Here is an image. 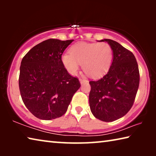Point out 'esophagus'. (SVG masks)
<instances>
[{
    "label": "esophagus",
    "instance_id": "esophagus-1",
    "mask_svg": "<svg viewBox=\"0 0 156 156\" xmlns=\"http://www.w3.org/2000/svg\"><path fill=\"white\" fill-rule=\"evenodd\" d=\"M79 80H80V83L81 84L87 83V80H84V79H83V78H80V79H79Z\"/></svg>",
    "mask_w": 156,
    "mask_h": 156
}]
</instances>
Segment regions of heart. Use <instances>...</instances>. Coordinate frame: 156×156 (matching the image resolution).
Instances as JSON below:
<instances>
[{
    "mask_svg": "<svg viewBox=\"0 0 156 156\" xmlns=\"http://www.w3.org/2000/svg\"><path fill=\"white\" fill-rule=\"evenodd\" d=\"M113 49L107 43H79L62 56V62L72 75L78 73L80 64L87 74L98 78L106 73L113 60Z\"/></svg>",
    "mask_w": 156,
    "mask_h": 156,
    "instance_id": "b5f03b06",
    "label": "heart"
}]
</instances>
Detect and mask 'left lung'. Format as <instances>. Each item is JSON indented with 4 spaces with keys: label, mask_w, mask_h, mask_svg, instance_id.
Returning a JSON list of instances; mask_svg holds the SVG:
<instances>
[{
    "label": "left lung",
    "mask_w": 156,
    "mask_h": 156,
    "mask_svg": "<svg viewBox=\"0 0 156 156\" xmlns=\"http://www.w3.org/2000/svg\"><path fill=\"white\" fill-rule=\"evenodd\" d=\"M113 61L106 75L90 81V109L98 119L112 122L123 117L133 105L140 83L138 65L133 53L111 39Z\"/></svg>",
    "instance_id": "8db88e82"
}]
</instances>
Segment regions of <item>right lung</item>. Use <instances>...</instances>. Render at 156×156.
I'll use <instances>...</instances> for the list:
<instances>
[{
  "instance_id": "right-lung-1",
  "label": "right lung",
  "mask_w": 156,
  "mask_h": 156,
  "mask_svg": "<svg viewBox=\"0 0 156 156\" xmlns=\"http://www.w3.org/2000/svg\"><path fill=\"white\" fill-rule=\"evenodd\" d=\"M73 41L48 39L31 48L21 61V98L28 110L39 119L61 117L80 88L78 79L69 74L61 58Z\"/></svg>"
}]
</instances>
